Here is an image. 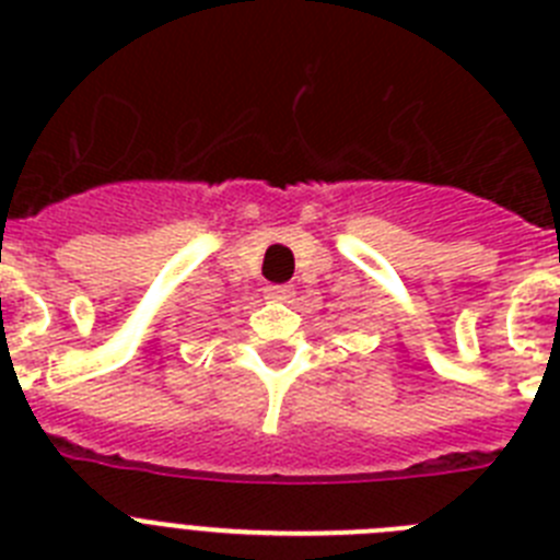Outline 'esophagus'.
Wrapping results in <instances>:
<instances>
[{
    "label": "esophagus",
    "mask_w": 560,
    "mask_h": 560,
    "mask_svg": "<svg viewBox=\"0 0 560 560\" xmlns=\"http://www.w3.org/2000/svg\"><path fill=\"white\" fill-rule=\"evenodd\" d=\"M266 296H269V300H277V303H289L291 296H294V289H291V285H269V289H266Z\"/></svg>",
    "instance_id": "1"
}]
</instances>
